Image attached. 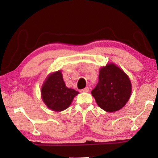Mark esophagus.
Wrapping results in <instances>:
<instances>
[{"mask_svg": "<svg viewBox=\"0 0 158 158\" xmlns=\"http://www.w3.org/2000/svg\"><path fill=\"white\" fill-rule=\"evenodd\" d=\"M89 91V87H85V89L81 90V92H83V93H88Z\"/></svg>", "mask_w": 158, "mask_h": 158, "instance_id": "1", "label": "esophagus"}]
</instances>
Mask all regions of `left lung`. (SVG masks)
I'll return each instance as SVG.
<instances>
[{
  "label": "left lung",
  "instance_id": "obj_1",
  "mask_svg": "<svg viewBox=\"0 0 158 158\" xmlns=\"http://www.w3.org/2000/svg\"><path fill=\"white\" fill-rule=\"evenodd\" d=\"M132 93V84L127 74L114 63L101 67L99 81L91 91L98 105L109 113L121 109Z\"/></svg>",
  "mask_w": 158,
  "mask_h": 158
}]
</instances>
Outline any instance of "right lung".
I'll use <instances>...</instances> for the list:
<instances>
[{
    "label": "right lung",
    "mask_w": 158,
    "mask_h": 158,
    "mask_svg": "<svg viewBox=\"0 0 158 158\" xmlns=\"http://www.w3.org/2000/svg\"><path fill=\"white\" fill-rule=\"evenodd\" d=\"M41 98L45 105L53 111H63L68 109L79 92L65 85L61 70L51 73L41 87Z\"/></svg>",
    "instance_id": "obj_1"
}]
</instances>
